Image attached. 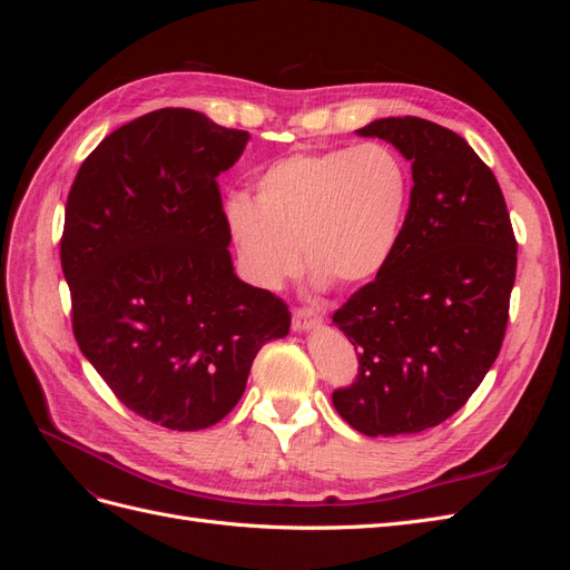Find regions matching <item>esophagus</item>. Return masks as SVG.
<instances>
[{"label":"esophagus","instance_id":"1","mask_svg":"<svg viewBox=\"0 0 570 570\" xmlns=\"http://www.w3.org/2000/svg\"><path fill=\"white\" fill-rule=\"evenodd\" d=\"M321 321L323 314L314 306H299L295 308V314H292V327H295V331H312Z\"/></svg>","mask_w":570,"mask_h":570}]
</instances>
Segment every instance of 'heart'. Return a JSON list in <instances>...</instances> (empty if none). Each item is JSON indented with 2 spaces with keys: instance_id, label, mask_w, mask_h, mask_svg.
I'll return each instance as SVG.
<instances>
[{
  "instance_id": "obj_1",
  "label": "heart",
  "mask_w": 570,
  "mask_h": 570,
  "mask_svg": "<svg viewBox=\"0 0 570 570\" xmlns=\"http://www.w3.org/2000/svg\"><path fill=\"white\" fill-rule=\"evenodd\" d=\"M411 189V168L392 147L299 149L256 176L254 199H228L226 226L258 287L295 275L299 247L318 285H364L392 262Z\"/></svg>"
}]
</instances>
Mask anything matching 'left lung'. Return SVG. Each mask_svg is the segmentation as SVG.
<instances>
[{
    "label": "left lung",
    "mask_w": 570,
    "mask_h": 570,
    "mask_svg": "<svg viewBox=\"0 0 570 570\" xmlns=\"http://www.w3.org/2000/svg\"><path fill=\"white\" fill-rule=\"evenodd\" d=\"M411 161V202L392 262L333 314L358 356L333 392L368 438L421 433L469 402L502 350L515 237L492 170L433 120L381 118L356 130Z\"/></svg>",
    "instance_id": "obj_1"
}]
</instances>
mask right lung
I'll return each mask as SVG.
<instances>
[{"label":"right lung","instance_id":"1","mask_svg":"<svg viewBox=\"0 0 570 570\" xmlns=\"http://www.w3.org/2000/svg\"><path fill=\"white\" fill-rule=\"evenodd\" d=\"M249 140L193 109L120 126L66 202L61 268L80 352L137 416L202 430L228 416L287 304L235 275L218 176Z\"/></svg>","mask_w":570,"mask_h":570}]
</instances>
